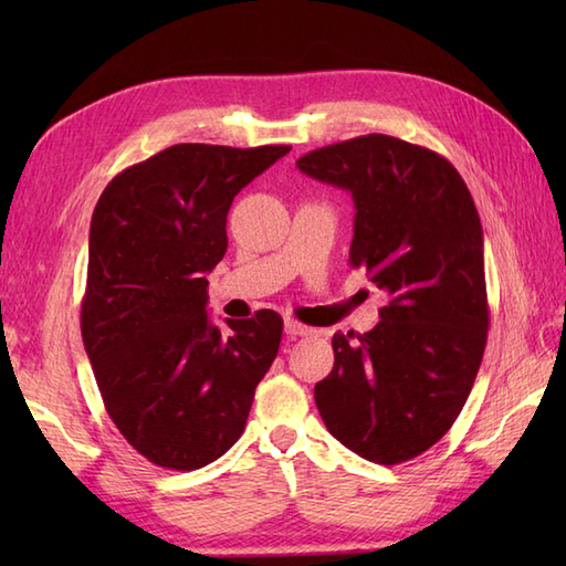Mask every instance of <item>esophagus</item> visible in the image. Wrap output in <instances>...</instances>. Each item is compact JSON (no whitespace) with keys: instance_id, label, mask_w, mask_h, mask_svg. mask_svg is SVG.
I'll list each match as a JSON object with an SVG mask.
<instances>
[{"instance_id":"1","label":"esophagus","mask_w":566,"mask_h":566,"mask_svg":"<svg viewBox=\"0 0 566 566\" xmlns=\"http://www.w3.org/2000/svg\"><path fill=\"white\" fill-rule=\"evenodd\" d=\"M284 333H286V338L296 340V338H306V335H314V328H308V326H304V323H298L294 318H286Z\"/></svg>"}]
</instances>
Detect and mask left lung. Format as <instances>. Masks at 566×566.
Wrapping results in <instances>:
<instances>
[{"label":"left lung","instance_id":"8db88e82","mask_svg":"<svg viewBox=\"0 0 566 566\" xmlns=\"http://www.w3.org/2000/svg\"><path fill=\"white\" fill-rule=\"evenodd\" d=\"M355 201L350 268L389 296L365 335L335 333L314 396L345 448L401 464L460 416L482 365L489 302L482 221L464 179L436 150L369 134L296 160Z\"/></svg>","mask_w":566,"mask_h":566}]
</instances>
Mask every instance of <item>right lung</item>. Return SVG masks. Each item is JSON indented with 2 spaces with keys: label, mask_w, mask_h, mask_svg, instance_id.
I'll return each instance as SVG.
<instances>
[{
  "label": "right lung",
  "mask_w": 566,
  "mask_h": 566,
  "mask_svg": "<svg viewBox=\"0 0 566 566\" xmlns=\"http://www.w3.org/2000/svg\"><path fill=\"white\" fill-rule=\"evenodd\" d=\"M292 146L179 143L118 172L94 207L82 343L104 408L148 462L191 472L243 436L282 340L270 308L211 326L207 272L233 197Z\"/></svg>",
  "instance_id": "add662e5"
}]
</instances>
